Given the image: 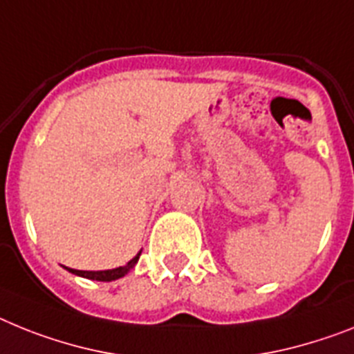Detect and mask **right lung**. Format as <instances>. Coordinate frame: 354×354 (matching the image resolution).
<instances>
[{
    "instance_id": "right-lung-1",
    "label": "right lung",
    "mask_w": 354,
    "mask_h": 354,
    "mask_svg": "<svg viewBox=\"0 0 354 354\" xmlns=\"http://www.w3.org/2000/svg\"><path fill=\"white\" fill-rule=\"evenodd\" d=\"M142 250L133 257L126 266H118V268H113V270H102V272H86V270H73V268H66L68 272L75 273L79 277H86V279H91V281H104V283H109V281H115V279H120L124 277L129 270L138 263V257H140Z\"/></svg>"
}]
</instances>
